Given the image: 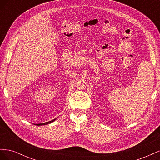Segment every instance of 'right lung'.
<instances>
[{
	"mask_svg": "<svg viewBox=\"0 0 160 160\" xmlns=\"http://www.w3.org/2000/svg\"><path fill=\"white\" fill-rule=\"evenodd\" d=\"M55 119H53V120H51V121H50V122H45V123H38V124H34V125H47V124H49V123H51L53 122H54V121H55Z\"/></svg>",
	"mask_w": 160,
	"mask_h": 160,
	"instance_id": "add662e5",
	"label": "right lung"
}]
</instances>
